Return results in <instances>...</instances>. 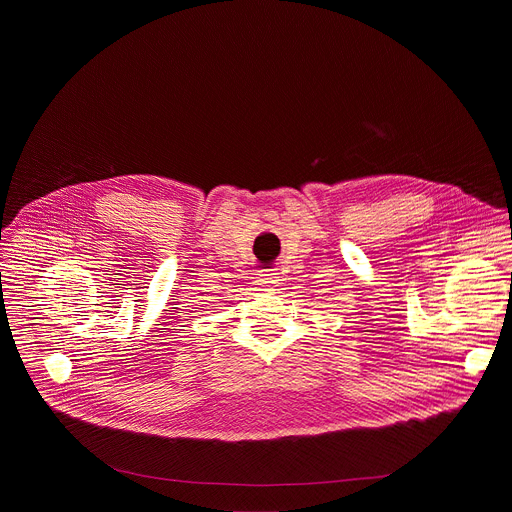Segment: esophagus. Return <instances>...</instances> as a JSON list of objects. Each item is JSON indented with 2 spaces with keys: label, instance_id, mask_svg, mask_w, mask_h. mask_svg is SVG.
Here are the masks:
<instances>
[{
  "label": "esophagus",
  "instance_id": "esophagus-1",
  "mask_svg": "<svg viewBox=\"0 0 512 512\" xmlns=\"http://www.w3.org/2000/svg\"><path fill=\"white\" fill-rule=\"evenodd\" d=\"M257 283L263 287H269L271 283L277 281V273L273 269H257Z\"/></svg>",
  "mask_w": 512,
  "mask_h": 512
}]
</instances>
